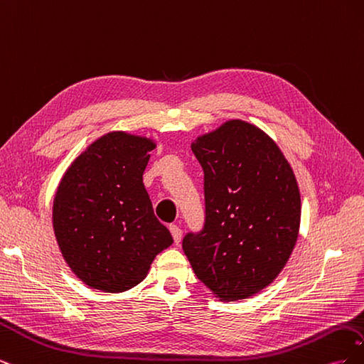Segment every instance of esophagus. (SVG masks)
Listing matches in <instances>:
<instances>
[{
    "label": "esophagus",
    "mask_w": 364,
    "mask_h": 364,
    "mask_svg": "<svg viewBox=\"0 0 364 364\" xmlns=\"http://www.w3.org/2000/svg\"><path fill=\"white\" fill-rule=\"evenodd\" d=\"M170 232H171V235H173L174 243L179 245L181 240H182V230H181V228L176 226V225H171V226H170Z\"/></svg>",
    "instance_id": "obj_1"
}]
</instances>
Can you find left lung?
Here are the masks:
<instances>
[{
  "label": "left lung",
  "instance_id": "8db88e82",
  "mask_svg": "<svg viewBox=\"0 0 364 364\" xmlns=\"http://www.w3.org/2000/svg\"><path fill=\"white\" fill-rule=\"evenodd\" d=\"M191 150L205 173V226L182 249L222 302L259 293L287 264L301 226L291 165L266 132L228 119L197 136Z\"/></svg>",
  "mask_w": 364,
  "mask_h": 364
}]
</instances>
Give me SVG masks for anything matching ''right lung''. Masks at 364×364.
Returning a JSON list of instances; mask_svg holds the SVG:
<instances>
[{"instance_id": "1", "label": "right lung", "mask_w": 364, "mask_h": 364, "mask_svg": "<svg viewBox=\"0 0 364 364\" xmlns=\"http://www.w3.org/2000/svg\"><path fill=\"white\" fill-rule=\"evenodd\" d=\"M155 147L149 136L107 132L62 176L53 200L54 237L65 262L90 289H134L173 245L142 183Z\"/></svg>"}]
</instances>
